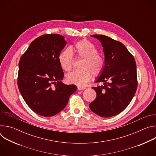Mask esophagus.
Masks as SVG:
<instances>
[{
  "label": "esophagus",
  "mask_w": 156,
  "mask_h": 156,
  "mask_svg": "<svg viewBox=\"0 0 156 156\" xmlns=\"http://www.w3.org/2000/svg\"><path fill=\"white\" fill-rule=\"evenodd\" d=\"M84 89H86L85 87H81V86H78V90H84Z\"/></svg>",
  "instance_id": "obj_1"
}]
</instances>
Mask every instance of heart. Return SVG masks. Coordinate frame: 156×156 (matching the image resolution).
<instances>
[{"label":"heart","mask_w":156,"mask_h":156,"mask_svg":"<svg viewBox=\"0 0 156 156\" xmlns=\"http://www.w3.org/2000/svg\"><path fill=\"white\" fill-rule=\"evenodd\" d=\"M72 50L78 58H83L80 70H74L66 76L68 83L78 86H84L90 80L92 73L94 76H99L105 67V60L99 54L97 48L91 42L83 39L76 42ZM60 67L65 72H69L73 68V56L71 49L62 51L58 56Z\"/></svg>","instance_id":"b5f03b06"}]
</instances>
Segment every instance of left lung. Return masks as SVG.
I'll use <instances>...</instances> for the list:
<instances>
[{
	"mask_svg": "<svg viewBox=\"0 0 156 156\" xmlns=\"http://www.w3.org/2000/svg\"><path fill=\"white\" fill-rule=\"evenodd\" d=\"M103 47L105 67L96 83L102 86L93 87L96 99L89 106L102 117L116 115L128 105L135 96L137 86L135 60L123 44L105 35L94 34Z\"/></svg>",
	"mask_w": 156,
	"mask_h": 156,
	"instance_id": "obj_1",
	"label": "left lung"
}]
</instances>
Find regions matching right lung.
<instances>
[{
    "instance_id": "1",
    "label": "right lung",
    "mask_w": 156,
    "mask_h": 156,
    "mask_svg": "<svg viewBox=\"0 0 156 156\" xmlns=\"http://www.w3.org/2000/svg\"><path fill=\"white\" fill-rule=\"evenodd\" d=\"M66 44L58 34H44L35 39L20 58L18 89L27 104L39 115L59 113L77 89L62 81L63 72L58 56Z\"/></svg>"
}]
</instances>
